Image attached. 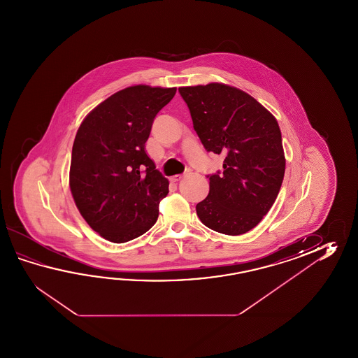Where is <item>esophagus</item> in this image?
I'll return each mask as SVG.
<instances>
[{"instance_id": "obj_1", "label": "esophagus", "mask_w": 358, "mask_h": 358, "mask_svg": "<svg viewBox=\"0 0 358 358\" xmlns=\"http://www.w3.org/2000/svg\"><path fill=\"white\" fill-rule=\"evenodd\" d=\"M180 179H182V176H171V179H170V180H171V182H179Z\"/></svg>"}]
</instances>
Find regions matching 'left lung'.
Wrapping results in <instances>:
<instances>
[{
    "label": "left lung",
    "mask_w": 358,
    "mask_h": 358,
    "mask_svg": "<svg viewBox=\"0 0 358 358\" xmlns=\"http://www.w3.org/2000/svg\"><path fill=\"white\" fill-rule=\"evenodd\" d=\"M193 128L207 151L224 156L196 206L207 228L241 236L268 213L282 187L285 155L274 115L251 94L224 83L180 87Z\"/></svg>",
    "instance_id": "1"
}]
</instances>
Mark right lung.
<instances>
[{
    "label": "right lung",
    "instance_id": "1",
    "mask_svg": "<svg viewBox=\"0 0 358 358\" xmlns=\"http://www.w3.org/2000/svg\"><path fill=\"white\" fill-rule=\"evenodd\" d=\"M176 88L137 84L116 92L76 131L69 185L84 220L113 243L145 234L159 217L169 180L145 152L153 119Z\"/></svg>",
    "mask_w": 358,
    "mask_h": 358
}]
</instances>
